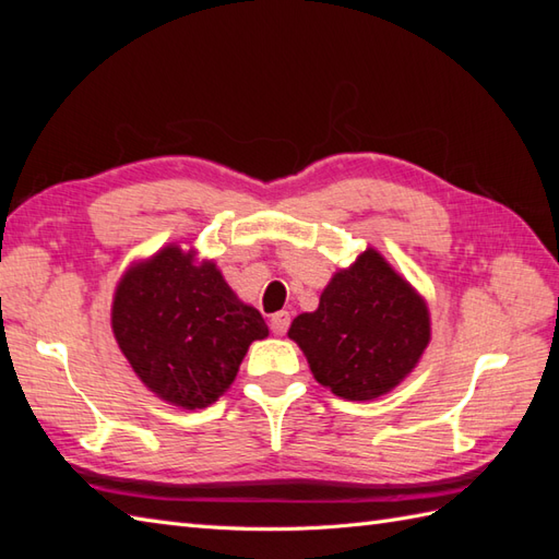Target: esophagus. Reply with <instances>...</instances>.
Returning <instances> with one entry per match:
<instances>
[{
  "label": "esophagus",
  "instance_id": "esophagus-1",
  "mask_svg": "<svg viewBox=\"0 0 559 559\" xmlns=\"http://www.w3.org/2000/svg\"><path fill=\"white\" fill-rule=\"evenodd\" d=\"M269 324H271V331L276 336H283L288 331V326H290V314L288 312H276V314H271V319H269Z\"/></svg>",
  "mask_w": 559,
  "mask_h": 559
}]
</instances>
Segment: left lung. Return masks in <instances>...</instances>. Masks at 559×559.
<instances>
[{"instance_id":"1","label":"left lung","mask_w":559,"mask_h":559,"mask_svg":"<svg viewBox=\"0 0 559 559\" xmlns=\"http://www.w3.org/2000/svg\"><path fill=\"white\" fill-rule=\"evenodd\" d=\"M430 334L425 298L374 247L338 269L317 310L298 314L288 329L317 382L346 401H372L399 386Z\"/></svg>"}]
</instances>
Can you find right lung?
<instances>
[{
    "mask_svg": "<svg viewBox=\"0 0 559 559\" xmlns=\"http://www.w3.org/2000/svg\"><path fill=\"white\" fill-rule=\"evenodd\" d=\"M110 322L144 386L185 411L218 401L249 346L269 336L264 317L237 298L216 261L177 242L122 273Z\"/></svg>",
    "mask_w": 559,
    "mask_h": 559,
    "instance_id": "right-lung-1",
    "label": "right lung"
}]
</instances>
